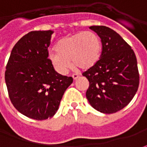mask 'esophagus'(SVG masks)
<instances>
[{"instance_id":"34e87169","label":"esophagus","mask_w":147,"mask_h":147,"mask_svg":"<svg viewBox=\"0 0 147 147\" xmlns=\"http://www.w3.org/2000/svg\"><path fill=\"white\" fill-rule=\"evenodd\" d=\"M72 78H73L74 80H76L78 78H79V76L76 75V74H74V75H72Z\"/></svg>"}]
</instances>
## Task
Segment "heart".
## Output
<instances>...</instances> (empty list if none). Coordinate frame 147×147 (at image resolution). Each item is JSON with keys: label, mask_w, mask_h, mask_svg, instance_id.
I'll return each instance as SVG.
<instances>
[{"label": "heart", "mask_w": 147, "mask_h": 147, "mask_svg": "<svg viewBox=\"0 0 147 147\" xmlns=\"http://www.w3.org/2000/svg\"><path fill=\"white\" fill-rule=\"evenodd\" d=\"M55 53L49 56L53 67L64 75L72 65L83 71L93 67L102 52L101 40L92 31L78 32L62 38L55 46Z\"/></svg>", "instance_id": "1"}]
</instances>
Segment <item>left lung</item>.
<instances>
[{"label": "left lung", "instance_id": "1", "mask_svg": "<svg viewBox=\"0 0 147 147\" xmlns=\"http://www.w3.org/2000/svg\"><path fill=\"white\" fill-rule=\"evenodd\" d=\"M101 39L98 63L83 73L89 82L88 102L103 113H114L125 107L136 94L139 74L135 54L113 30L104 26L89 27Z\"/></svg>", "mask_w": 147, "mask_h": 147}]
</instances>
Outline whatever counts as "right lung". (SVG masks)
Wrapping results in <instances>:
<instances>
[{
    "label": "right lung",
    "mask_w": 147,
    "mask_h": 147,
    "mask_svg": "<svg viewBox=\"0 0 147 147\" xmlns=\"http://www.w3.org/2000/svg\"><path fill=\"white\" fill-rule=\"evenodd\" d=\"M53 30L29 32L15 44L5 79L11 102L22 114L42 121L59 109L72 77L59 74L48 59Z\"/></svg>",
    "instance_id": "right-lung-1"
}]
</instances>
